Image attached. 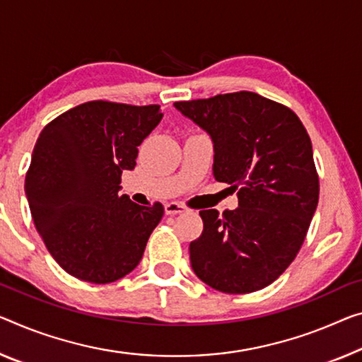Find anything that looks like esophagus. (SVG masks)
<instances>
[{
  "label": "esophagus",
  "mask_w": 362,
  "mask_h": 362,
  "mask_svg": "<svg viewBox=\"0 0 362 362\" xmlns=\"http://www.w3.org/2000/svg\"><path fill=\"white\" fill-rule=\"evenodd\" d=\"M182 212H187V209L185 205L177 204V202H170V204H165V214L173 216L177 214H182Z\"/></svg>",
  "instance_id": "34e87169"
}]
</instances>
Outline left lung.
<instances>
[{
  "instance_id": "1",
  "label": "left lung",
  "mask_w": 362,
  "mask_h": 362,
  "mask_svg": "<svg viewBox=\"0 0 362 362\" xmlns=\"http://www.w3.org/2000/svg\"><path fill=\"white\" fill-rule=\"evenodd\" d=\"M175 108L214 144V177L238 191V209L200 210L204 231L189 244L205 285L230 294L269 286L296 257L319 202L313 144L290 108L236 92Z\"/></svg>"
}]
</instances>
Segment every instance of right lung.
<instances>
[{"instance_id":"right-lung-1","label":"right lung","mask_w":362,"mask_h":362,"mask_svg":"<svg viewBox=\"0 0 362 362\" xmlns=\"http://www.w3.org/2000/svg\"><path fill=\"white\" fill-rule=\"evenodd\" d=\"M163 118L158 105L88 102L40 132L25 176L33 223L69 275L111 283L131 274L163 216L119 196L121 175L136 166L146 139Z\"/></svg>"}]
</instances>
